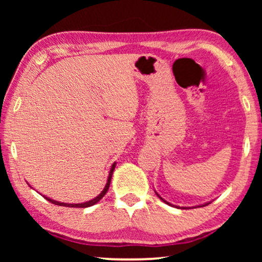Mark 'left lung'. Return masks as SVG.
Returning <instances> with one entry per match:
<instances>
[{
	"mask_svg": "<svg viewBox=\"0 0 262 262\" xmlns=\"http://www.w3.org/2000/svg\"><path fill=\"white\" fill-rule=\"evenodd\" d=\"M155 193H156V195H157V196H159V198H160L161 200H162V202H163V203H166V204H168V205H170V206H174V205H171V204H170V203H168V202H167V200H164V199L162 198V196H160V194H159V193H157V192H155ZM209 204H210V202H209V203H205V204H203V205H198V206H199V207H200V206H206V205H209ZM175 207H179V206H175ZM182 209H184V207H182ZM185 209H186V207H185Z\"/></svg>",
	"mask_w": 262,
	"mask_h": 262,
	"instance_id": "obj_1",
	"label": "left lung"
}]
</instances>
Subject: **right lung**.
I'll list each match as a JSON object with an SVG mask.
<instances>
[{
	"label": "right lung",
	"mask_w": 262,
	"mask_h": 262,
	"mask_svg": "<svg viewBox=\"0 0 262 262\" xmlns=\"http://www.w3.org/2000/svg\"><path fill=\"white\" fill-rule=\"evenodd\" d=\"M116 164H117V163L114 162V163L112 164V167H111V169H110V174H108V178H107V182H106V186H105V188L102 189L101 193H100V194H99L98 196H95L94 199L89 200V202H84V203H81V204H80V203H78V204H68V203H60V202H57V200H53V199L49 198V196H45V195H44V198H45L46 200H49L50 203L55 204V205H59V206H67V207H89V206H93V205H95L96 203L100 202V200H101V199L103 198V195L106 194L107 191H108V188H110V184H111V179H112L113 170H114V168H116Z\"/></svg>",
	"instance_id": "add662e5"
}]
</instances>
